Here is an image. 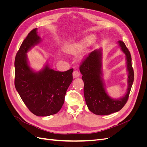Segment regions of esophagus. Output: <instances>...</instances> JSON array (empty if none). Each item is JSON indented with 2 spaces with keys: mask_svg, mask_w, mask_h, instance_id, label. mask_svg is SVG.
Wrapping results in <instances>:
<instances>
[{
  "mask_svg": "<svg viewBox=\"0 0 147 147\" xmlns=\"http://www.w3.org/2000/svg\"><path fill=\"white\" fill-rule=\"evenodd\" d=\"M80 75V72H79L78 70H75L73 72V76L75 77V78H77V77H78Z\"/></svg>",
  "mask_w": 147,
  "mask_h": 147,
  "instance_id": "34e87169",
  "label": "esophagus"
}]
</instances>
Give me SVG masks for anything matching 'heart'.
I'll list each match as a JSON object with an SVG mask.
<instances>
[{"mask_svg": "<svg viewBox=\"0 0 147 147\" xmlns=\"http://www.w3.org/2000/svg\"><path fill=\"white\" fill-rule=\"evenodd\" d=\"M92 40V38L90 39L89 41ZM86 45V42H83L82 43H71L69 45H66L64 48V50L65 51L69 53H72L81 50L82 48L84 47V45Z\"/></svg>", "mask_w": 147, "mask_h": 147, "instance_id": "heart-1", "label": "heart"}]
</instances>
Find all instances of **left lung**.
I'll return each instance as SVG.
<instances>
[{
	"mask_svg": "<svg viewBox=\"0 0 147 147\" xmlns=\"http://www.w3.org/2000/svg\"><path fill=\"white\" fill-rule=\"evenodd\" d=\"M119 45L125 54L127 60L128 87L126 94L120 99H114L107 94L100 75L102 53L100 50H94L84 57L80 65L83 75L84 96L88 107L93 113L107 115L118 112L126 104L134 82V70L132 67L131 53L124 43L119 40Z\"/></svg>",
	"mask_w": 147,
	"mask_h": 147,
	"instance_id": "left-lung-1",
	"label": "left lung"
}]
</instances>
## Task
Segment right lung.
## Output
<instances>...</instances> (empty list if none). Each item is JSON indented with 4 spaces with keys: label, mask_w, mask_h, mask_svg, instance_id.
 Listing matches in <instances>:
<instances>
[{
    "label": "right lung",
    "mask_w": 147,
    "mask_h": 147,
    "mask_svg": "<svg viewBox=\"0 0 147 147\" xmlns=\"http://www.w3.org/2000/svg\"><path fill=\"white\" fill-rule=\"evenodd\" d=\"M40 42L35 28L22 43L15 57V86L31 112L47 117L57 113L62 108L66 91L73 80L74 69L59 72L47 65L40 72H34L28 63L26 53Z\"/></svg>",
    "instance_id": "obj_1"
}]
</instances>
